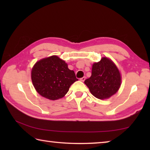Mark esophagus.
Instances as JSON below:
<instances>
[{"mask_svg":"<svg viewBox=\"0 0 150 150\" xmlns=\"http://www.w3.org/2000/svg\"><path fill=\"white\" fill-rule=\"evenodd\" d=\"M85 79H86L85 77H82V78H81L80 80H81V81H84L85 80Z\"/></svg>","mask_w":150,"mask_h":150,"instance_id":"1","label":"esophagus"}]
</instances>
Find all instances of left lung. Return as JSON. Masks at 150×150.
Returning <instances> with one entry per match:
<instances>
[{
    "mask_svg": "<svg viewBox=\"0 0 150 150\" xmlns=\"http://www.w3.org/2000/svg\"><path fill=\"white\" fill-rule=\"evenodd\" d=\"M92 95L99 99H105L117 92L121 84L120 72L111 60L103 57L93 65L90 78L85 81Z\"/></svg>",
    "mask_w": 150,
    "mask_h": 150,
    "instance_id": "obj_1",
    "label": "left lung"
}]
</instances>
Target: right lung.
I'll return each instance as SVG.
<instances>
[{"label": "right lung", "instance_id": "obj_1", "mask_svg": "<svg viewBox=\"0 0 150 150\" xmlns=\"http://www.w3.org/2000/svg\"><path fill=\"white\" fill-rule=\"evenodd\" d=\"M32 81L40 95L50 100L64 96L70 86L78 79L75 72L56 55L38 62L32 70Z\"/></svg>", "mask_w": 150, "mask_h": 150}]
</instances>
